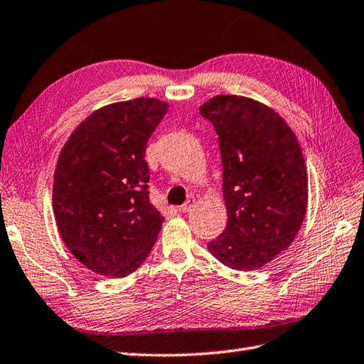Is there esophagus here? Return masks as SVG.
Returning a JSON list of instances; mask_svg holds the SVG:
<instances>
[{
    "mask_svg": "<svg viewBox=\"0 0 364 364\" xmlns=\"http://www.w3.org/2000/svg\"><path fill=\"white\" fill-rule=\"evenodd\" d=\"M193 205H194V200H193V199H190V200L185 202L183 205H181V207H179V211H181V213H188V211L191 210V207H193Z\"/></svg>",
    "mask_w": 364,
    "mask_h": 364,
    "instance_id": "1",
    "label": "esophagus"
}]
</instances>
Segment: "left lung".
Instances as JSON below:
<instances>
[{"label": "left lung", "instance_id": "8db88e82", "mask_svg": "<svg viewBox=\"0 0 364 364\" xmlns=\"http://www.w3.org/2000/svg\"><path fill=\"white\" fill-rule=\"evenodd\" d=\"M199 112L219 136L228 216L225 230L208 250L230 269H259L289 249L303 224V151L278 112L247 97L216 95Z\"/></svg>", "mask_w": 364, "mask_h": 364}]
</instances>
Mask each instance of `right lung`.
Wrapping results in <instances>:
<instances>
[{"label": "right lung", "mask_w": 364, "mask_h": 364, "mask_svg": "<svg viewBox=\"0 0 364 364\" xmlns=\"http://www.w3.org/2000/svg\"><path fill=\"white\" fill-rule=\"evenodd\" d=\"M168 105L112 103L80 123L61 149L52 205L69 252L92 272L123 278L151 252L164 216L149 202L148 139Z\"/></svg>", "instance_id": "right-lung-1"}]
</instances>
